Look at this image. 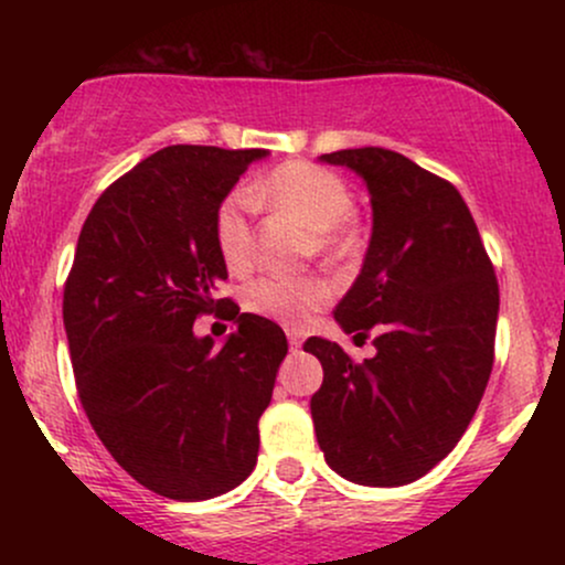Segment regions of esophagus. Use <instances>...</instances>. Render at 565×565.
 <instances>
[{"instance_id": "obj_1", "label": "esophagus", "mask_w": 565, "mask_h": 565, "mask_svg": "<svg viewBox=\"0 0 565 565\" xmlns=\"http://www.w3.org/2000/svg\"><path fill=\"white\" fill-rule=\"evenodd\" d=\"M287 337H289V345H291V350L302 348V334H300V332H289Z\"/></svg>"}]
</instances>
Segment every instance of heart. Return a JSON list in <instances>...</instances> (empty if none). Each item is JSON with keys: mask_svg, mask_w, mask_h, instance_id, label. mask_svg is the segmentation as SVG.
Returning a JSON list of instances; mask_svg holds the SVG:
<instances>
[{"mask_svg": "<svg viewBox=\"0 0 565 565\" xmlns=\"http://www.w3.org/2000/svg\"><path fill=\"white\" fill-rule=\"evenodd\" d=\"M246 192L257 204H268L300 220L305 228H310V249L327 260L342 263L359 249V231L350 217L353 193L340 174L308 161H287ZM249 198L242 191L228 193L212 220L217 252L233 274H244L255 260ZM329 300L332 287L321 276H263L244 291L246 310L284 327H302Z\"/></svg>", "mask_w": 565, "mask_h": 565, "instance_id": "b5f03b06", "label": "heart"}]
</instances>
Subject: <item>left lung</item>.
<instances>
[{
  "label": "left lung",
  "instance_id": "obj_1",
  "mask_svg": "<svg viewBox=\"0 0 565 565\" xmlns=\"http://www.w3.org/2000/svg\"><path fill=\"white\" fill-rule=\"evenodd\" d=\"M321 161L364 178L372 242L334 310L374 359L355 364L310 337L323 366L310 398L327 465L361 486H406L449 454L494 366L499 284L468 204L449 180L387 148H345Z\"/></svg>",
  "mask_w": 565,
  "mask_h": 565
}]
</instances>
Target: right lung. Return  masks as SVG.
Returning a JSON list of instances; mask_svg holds the SVG:
<instances>
[{
    "label": "right lung",
    "mask_w": 565,
    "mask_h": 565,
    "mask_svg": "<svg viewBox=\"0 0 565 565\" xmlns=\"http://www.w3.org/2000/svg\"><path fill=\"white\" fill-rule=\"evenodd\" d=\"M265 157L170 146L142 159L95 201L63 289L89 425L135 481L178 502L225 494L255 470L257 423L289 350L278 323L215 297L228 278L215 210ZM223 309L237 329L215 349L192 321Z\"/></svg>",
    "instance_id": "add662e5"
}]
</instances>
